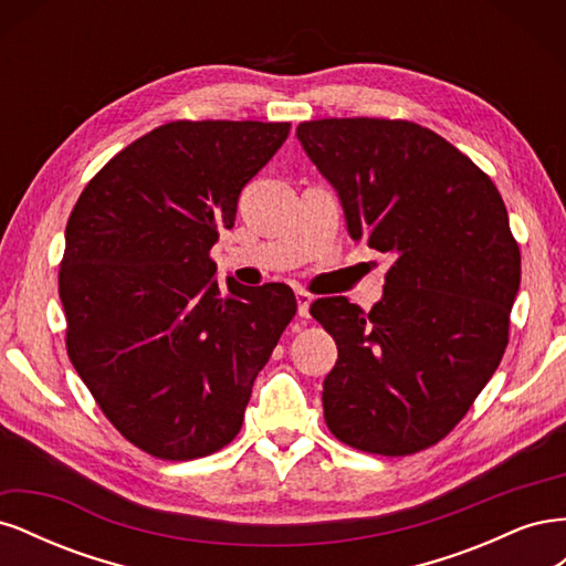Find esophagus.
Here are the masks:
<instances>
[{
  "label": "esophagus",
  "mask_w": 566,
  "mask_h": 566,
  "mask_svg": "<svg viewBox=\"0 0 566 566\" xmlns=\"http://www.w3.org/2000/svg\"><path fill=\"white\" fill-rule=\"evenodd\" d=\"M295 297H297V314L302 318H306V316H310V304L314 302V297L310 293H304V290H300Z\"/></svg>",
  "instance_id": "1"
}]
</instances>
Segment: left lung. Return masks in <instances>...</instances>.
<instances>
[{"mask_svg": "<svg viewBox=\"0 0 566 566\" xmlns=\"http://www.w3.org/2000/svg\"><path fill=\"white\" fill-rule=\"evenodd\" d=\"M297 139L354 241L397 256L370 312L347 297L310 306L337 342L325 422L358 451H422L468 413L507 347L522 266L505 202L468 156L406 119H314Z\"/></svg>", "mask_w": 566, "mask_h": 566, "instance_id": "8db88e82", "label": "left lung"}]
</instances>
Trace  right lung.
<instances>
[{
	"instance_id": "right-lung-1",
	"label": "right lung",
	"mask_w": 566,
	"mask_h": 566,
	"mask_svg": "<svg viewBox=\"0 0 566 566\" xmlns=\"http://www.w3.org/2000/svg\"><path fill=\"white\" fill-rule=\"evenodd\" d=\"M290 123H167L101 169L65 227L67 356L106 418L163 460L241 432L252 385L293 321L283 283H217L210 250Z\"/></svg>"
}]
</instances>
